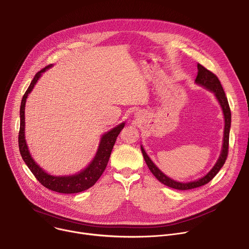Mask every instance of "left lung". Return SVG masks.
Masks as SVG:
<instances>
[{
	"label": "left lung",
	"instance_id": "obj_1",
	"mask_svg": "<svg viewBox=\"0 0 249 249\" xmlns=\"http://www.w3.org/2000/svg\"><path fill=\"white\" fill-rule=\"evenodd\" d=\"M197 75L196 79V83L197 85H200L202 87H204L205 89H207L208 90H210L212 92L214 93L215 98L217 99L222 111H223V116H224V135H223V143H222V149L220 152L219 159L217 160L216 163L214 164V166L210 169L209 173L204 176L203 178L196 179L195 181H190V182H179V181H176L174 179H171L170 178L166 177L161 170L159 169V167L151 161V160L148 158V156L146 155L145 150L143 149L142 146H141L142 148V152L143 159L149 168V170L151 171V174L154 175L161 183L171 187V188H176V189H179V190H186V189H191V188H196V187H199L202 186L206 183H208L210 180H212L216 175L218 171L220 170V168L223 166L227 155H228V142H229V130H231V108H229V105H228V101L225 95V92L222 89V86L218 80L217 76L212 72L210 71H208L207 69H205L203 66H201L200 64H197Z\"/></svg>",
	"mask_w": 249,
	"mask_h": 249
}]
</instances>
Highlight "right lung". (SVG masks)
I'll return each instance as SVG.
<instances>
[{
  "label": "right lung",
  "instance_id": "add662e5",
  "mask_svg": "<svg viewBox=\"0 0 249 249\" xmlns=\"http://www.w3.org/2000/svg\"><path fill=\"white\" fill-rule=\"evenodd\" d=\"M53 65H50L40 71H37L34 79L26 90L24 97L21 103L20 108V131H18V148H20L21 156L30 168V170L35 176V178L39 180L45 187L55 191V193L61 194H78L81 191H84L89 187H91L98 179L101 178L103 173L105 171L107 164L108 162L112 147L116 142L118 136L120 135L121 130L124 126V123L120 124L116 127L111 128L109 131L104 133L102 137L99 148L97 154H95L91 162L79 174L71 175V176H63V177H55L49 175L48 173L37 164L32 158L27 142L25 139V107L26 101L29 93L33 90L35 85L36 84L37 80L40 79L43 72H45L48 69H50Z\"/></svg>",
  "mask_w": 249,
  "mask_h": 249
}]
</instances>
